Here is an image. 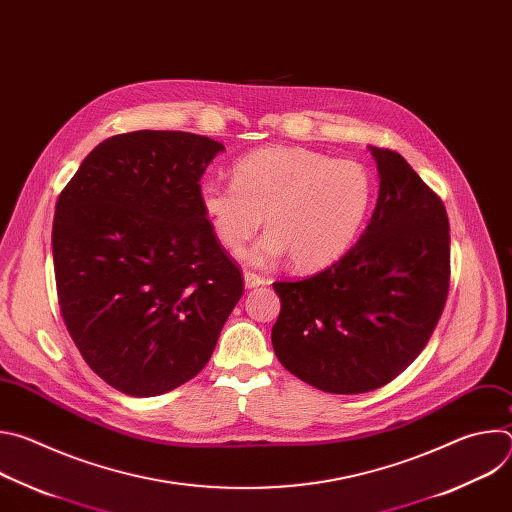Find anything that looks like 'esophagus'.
I'll return each instance as SVG.
<instances>
[{"label": "esophagus", "instance_id": "34e87169", "mask_svg": "<svg viewBox=\"0 0 512 512\" xmlns=\"http://www.w3.org/2000/svg\"><path fill=\"white\" fill-rule=\"evenodd\" d=\"M243 279H245V287H247V289H253V287H259V285H265V283H267V281H265L261 275H257V273H245Z\"/></svg>", "mask_w": 512, "mask_h": 512}]
</instances>
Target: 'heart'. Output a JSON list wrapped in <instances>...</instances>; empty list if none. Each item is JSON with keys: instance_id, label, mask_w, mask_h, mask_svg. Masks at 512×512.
Masks as SVG:
<instances>
[{"instance_id": "obj_1", "label": "heart", "mask_w": 512, "mask_h": 512, "mask_svg": "<svg viewBox=\"0 0 512 512\" xmlns=\"http://www.w3.org/2000/svg\"><path fill=\"white\" fill-rule=\"evenodd\" d=\"M373 192L371 172L354 160L267 145L235 162L233 180H202L198 202L218 243L233 253L259 231L265 214L269 231L247 251L249 265L265 269L291 255L298 269L310 271L352 247Z\"/></svg>"}]
</instances>
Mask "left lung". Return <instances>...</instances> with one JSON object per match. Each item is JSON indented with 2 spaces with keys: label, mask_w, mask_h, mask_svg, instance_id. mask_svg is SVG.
<instances>
[{
  "label": "left lung",
  "mask_w": 512,
  "mask_h": 512,
  "mask_svg": "<svg viewBox=\"0 0 512 512\" xmlns=\"http://www.w3.org/2000/svg\"><path fill=\"white\" fill-rule=\"evenodd\" d=\"M379 198L358 243L302 281H275L271 330L283 367L336 395L379 389L425 348L450 289V223L403 156L369 145Z\"/></svg>",
  "instance_id": "obj_1"
}]
</instances>
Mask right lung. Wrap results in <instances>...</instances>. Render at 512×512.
Masks as SVG:
<instances>
[{
	"label": "right lung",
	"mask_w": 512,
	"mask_h": 512,
	"mask_svg": "<svg viewBox=\"0 0 512 512\" xmlns=\"http://www.w3.org/2000/svg\"><path fill=\"white\" fill-rule=\"evenodd\" d=\"M223 150L186 131L113 135L58 196L52 257L66 330L125 395L156 397L196 377L243 296L198 202Z\"/></svg>",
	"instance_id": "obj_1"
}]
</instances>
